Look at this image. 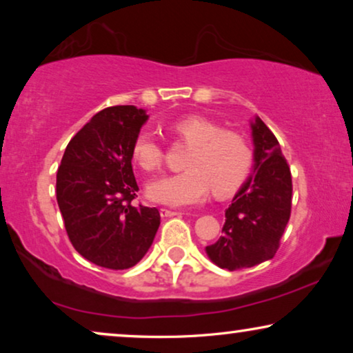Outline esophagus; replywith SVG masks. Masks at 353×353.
Returning a JSON list of instances; mask_svg holds the SVG:
<instances>
[{
  "label": "esophagus",
  "mask_w": 353,
  "mask_h": 353,
  "mask_svg": "<svg viewBox=\"0 0 353 353\" xmlns=\"http://www.w3.org/2000/svg\"><path fill=\"white\" fill-rule=\"evenodd\" d=\"M161 215L163 219H168V216H176V215H181L180 212L176 210H170V209H161Z\"/></svg>",
  "instance_id": "obj_1"
}]
</instances>
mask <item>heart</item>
<instances>
[{
	"instance_id": "obj_1",
	"label": "heart",
	"mask_w": 353,
	"mask_h": 353,
	"mask_svg": "<svg viewBox=\"0 0 353 353\" xmlns=\"http://www.w3.org/2000/svg\"><path fill=\"white\" fill-rule=\"evenodd\" d=\"M173 133L191 146L185 159L186 170L149 183L146 192L152 202L170 207L194 205L209 196L212 188L216 196L230 194L249 176L254 154L239 133L223 132L220 125L204 117L178 120ZM132 152L144 170L161 167L163 149L152 133H139Z\"/></svg>"
}]
</instances>
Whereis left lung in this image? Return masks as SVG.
I'll return each instance as SVG.
<instances>
[{
    "instance_id": "8db88e82",
    "label": "left lung",
    "mask_w": 353,
    "mask_h": 353,
    "mask_svg": "<svg viewBox=\"0 0 353 353\" xmlns=\"http://www.w3.org/2000/svg\"><path fill=\"white\" fill-rule=\"evenodd\" d=\"M250 130L252 173L225 210L223 236L205 248L212 262L230 272L273 259L291 216L292 178L278 139L259 115Z\"/></svg>"
}]
</instances>
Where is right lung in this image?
Returning a JSON list of instances; mask_svg holds the SVG:
<instances>
[{"instance_id":"add662e5","label":"right lung","mask_w":353,"mask_h":353,"mask_svg":"<svg viewBox=\"0 0 353 353\" xmlns=\"http://www.w3.org/2000/svg\"><path fill=\"white\" fill-rule=\"evenodd\" d=\"M148 119L134 105L101 110L70 139L57 168V205L70 243L99 267L137 265L161 225L156 207L132 204L133 143Z\"/></svg>"}]
</instances>
